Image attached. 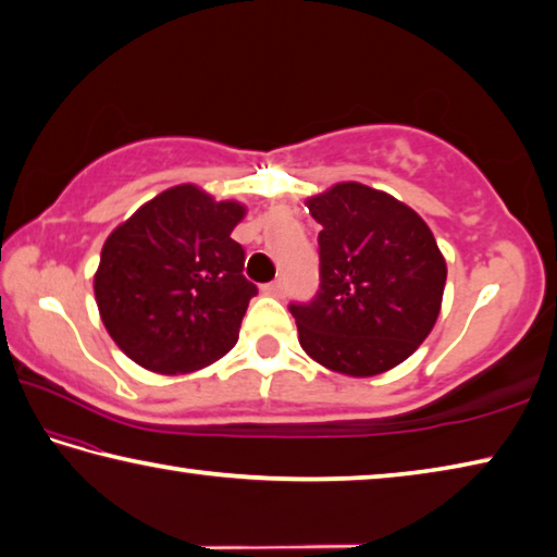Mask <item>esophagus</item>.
<instances>
[{"label":"esophagus","instance_id":"34e87169","mask_svg":"<svg viewBox=\"0 0 557 557\" xmlns=\"http://www.w3.org/2000/svg\"><path fill=\"white\" fill-rule=\"evenodd\" d=\"M261 290L267 296H281L284 294V281H271V284H263Z\"/></svg>","mask_w":557,"mask_h":557}]
</instances>
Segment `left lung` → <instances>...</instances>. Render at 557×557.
Listing matches in <instances>:
<instances>
[{
    "mask_svg": "<svg viewBox=\"0 0 557 557\" xmlns=\"http://www.w3.org/2000/svg\"><path fill=\"white\" fill-rule=\"evenodd\" d=\"M320 222V290L290 304L298 343L347 376L384 374L431 335L445 257L421 214L384 190L337 183L306 200Z\"/></svg>",
    "mask_w": 557,
    "mask_h": 557,
    "instance_id": "8db88e82",
    "label": "left lung"
}]
</instances>
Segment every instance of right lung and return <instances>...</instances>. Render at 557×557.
<instances>
[{
  "instance_id": "obj_1",
  "label": "right lung",
  "mask_w": 557,
  "mask_h": 557,
  "mask_svg": "<svg viewBox=\"0 0 557 557\" xmlns=\"http://www.w3.org/2000/svg\"><path fill=\"white\" fill-rule=\"evenodd\" d=\"M247 208L193 183L144 202L107 237L95 300L107 333L136 364L188 374L237 345L257 286L232 239Z\"/></svg>"
}]
</instances>
